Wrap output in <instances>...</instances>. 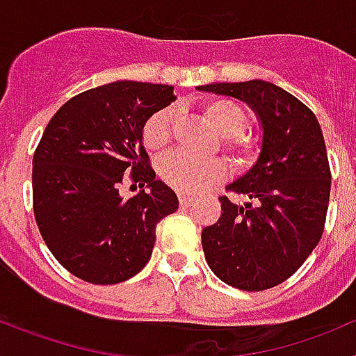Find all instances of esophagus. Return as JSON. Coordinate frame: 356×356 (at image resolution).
<instances>
[{
  "mask_svg": "<svg viewBox=\"0 0 356 356\" xmlns=\"http://www.w3.org/2000/svg\"><path fill=\"white\" fill-rule=\"evenodd\" d=\"M193 197L187 196V194H180V205L181 207H191L193 205Z\"/></svg>",
  "mask_w": 356,
  "mask_h": 356,
  "instance_id": "34e87169",
  "label": "esophagus"
}]
</instances>
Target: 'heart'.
I'll return each instance as SVG.
<instances>
[{
  "instance_id": "heart-1",
  "label": "heart",
  "mask_w": 356,
  "mask_h": 356,
  "mask_svg": "<svg viewBox=\"0 0 356 356\" xmlns=\"http://www.w3.org/2000/svg\"><path fill=\"white\" fill-rule=\"evenodd\" d=\"M203 115L213 130L222 135V146L235 162L248 165L254 160V146L242 137L248 119L241 105L226 97H210L201 106ZM176 124V112L163 108L151 115L144 124L143 140L147 149H162L171 140ZM162 180L178 193L200 194L210 185L221 181L226 176V165L221 160H196L181 153H172L160 162Z\"/></svg>"
}]
</instances>
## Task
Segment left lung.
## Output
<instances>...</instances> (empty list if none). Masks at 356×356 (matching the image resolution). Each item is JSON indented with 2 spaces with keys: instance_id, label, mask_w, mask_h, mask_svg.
Here are the masks:
<instances>
[{
  "instance_id": "1",
  "label": "left lung",
  "mask_w": 356,
  "mask_h": 356,
  "mask_svg": "<svg viewBox=\"0 0 356 356\" xmlns=\"http://www.w3.org/2000/svg\"><path fill=\"white\" fill-rule=\"evenodd\" d=\"M197 90L237 97L262 128L259 159L228 185L248 201L219 197L221 217L201 232L207 264L241 291L276 287L300 269L325 229L332 175L319 122L271 81H222Z\"/></svg>"
}]
</instances>
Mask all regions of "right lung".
<instances>
[{"label": "right lung", "instance_id": "obj_1", "mask_svg": "<svg viewBox=\"0 0 356 356\" xmlns=\"http://www.w3.org/2000/svg\"><path fill=\"white\" fill-rule=\"evenodd\" d=\"M175 87L119 80L71 97L58 108L33 155V212L55 259L78 278L112 285L151 259L155 228L178 210L156 180L143 146L147 119L176 99ZM143 191L118 194L122 175Z\"/></svg>", "mask_w": 356, "mask_h": 356}]
</instances>
